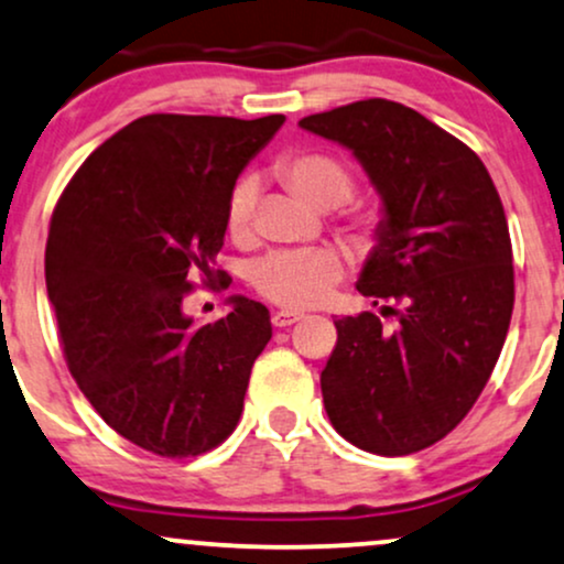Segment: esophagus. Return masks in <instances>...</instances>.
I'll use <instances>...</instances> for the list:
<instances>
[{"instance_id": "esophagus-1", "label": "esophagus", "mask_w": 564, "mask_h": 564, "mask_svg": "<svg viewBox=\"0 0 564 564\" xmlns=\"http://www.w3.org/2000/svg\"><path fill=\"white\" fill-rule=\"evenodd\" d=\"M302 315L300 312H289V310H281V312H273V325L275 328H289V325L300 323Z\"/></svg>"}]
</instances>
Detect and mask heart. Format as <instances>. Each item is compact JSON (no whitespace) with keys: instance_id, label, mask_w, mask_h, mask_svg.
<instances>
[{"instance_id":"heart-1","label":"heart","mask_w":564,"mask_h":564,"mask_svg":"<svg viewBox=\"0 0 564 564\" xmlns=\"http://www.w3.org/2000/svg\"><path fill=\"white\" fill-rule=\"evenodd\" d=\"M275 178L291 196L317 209L338 213V230L351 247L368 252L383 234L381 207L365 199H351L355 173L338 154L317 147L286 152L275 162ZM257 186L241 178L228 194L226 228L236 243L254 239ZM344 262L330 249L321 252H275L249 268V283L262 300L286 310H307L321 304L341 281Z\"/></svg>"}]
</instances>
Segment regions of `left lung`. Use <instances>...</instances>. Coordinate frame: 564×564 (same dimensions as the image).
<instances>
[{
  "label": "left lung",
  "instance_id": "left-lung-1",
  "mask_svg": "<svg viewBox=\"0 0 564 564\" xmlns=\"http://www.w3.org/2000/svg\"><path fill=\"white\" fill-rule=\"evenodd\" d=\"M300 126L351 149L386 207L357 283L378 312L334 321L325 412L359 449L420 452L463 423L505 347L514 268L499 192L470 147L399 101Z\"/></svg>",
  "mask_w": 564,
  "mask_h": 564
}]
</instances>
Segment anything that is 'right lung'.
<instances>
[{
  "instance_id": "1",
  "label": "right lung",
  "mask_w": 564,
  "mask_h": 564,
  "mask_svg": "<svg viewBox=\"0 0 564 564\" xmlns=\"http://www.w3.org/2000/svg\"><path fill=\"white\" fill-rule=\"evenodd\" d=\"M283 120L144 115L88 154L52 213L44 273L67 370L158 457H199L234 433L273 336L260 302L230 296L226 317L194 325L183 300L194 278L228 289L213 268L228 194Z\"/></svg>"
}]
</instances>
